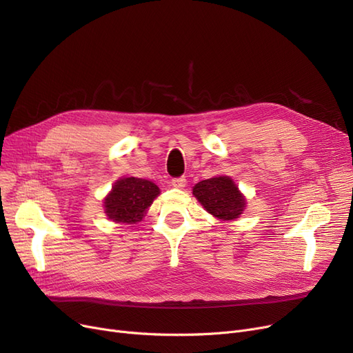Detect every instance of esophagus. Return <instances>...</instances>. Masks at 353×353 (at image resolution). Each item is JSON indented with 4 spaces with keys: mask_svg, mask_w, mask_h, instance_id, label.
<instances>
[{
    "mask_svg": "<svg viewBox=\"0 0 353 353\" xmlns=\"http://www.w3.org/2000/svg\"><path fill=\"white\" fill-rule=\"evenodd\" d=\"M186 177H177V179H173L172 180V186L176 188V189H183L186 188Z\"/></svg>",
    "mask_w": 353,
    "mask_h": 353,
    "instance_id": "34e87169",
    "label": "esophagus"
}]
</instances>
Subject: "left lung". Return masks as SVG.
Returning a JSON list of instances; mask_svg holds the SVG:
<instances>
[{
    "label": "left lung",
    "instance_id": "obj_1",
    "mask_svg": "<svg viewBox=\"0 0 353 353\" xmlns=\"http://www.w3.org/2000/svg\"><path fill=\"white\" fill-rule=\"evenodd\" d=\"M193 196L205 210L220 220H234L246 209V197L229 176H217L199 181Z\"/></svg>",
    "mask_w": 353,
    "mask_h": 353
}]
</instances>
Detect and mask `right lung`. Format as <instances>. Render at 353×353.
Returning a JSON list of instances; mask_svg holds the SVG:
<instances>
[{"instance_id":"add662e5","label":"right lung","mask_w":353,"mask_h":353,"mask_svg":"<svg viewBox=\"0 0 353 353\" xmlns=\"http://www.w3.org/2000/svg\"><path fill=\"white\" fill-rule=\"evenodd\" d=\"M160 194L157 184L139 177L119 179L104 197V213L121 225H136Z\"/></svg>"}]
</instances>
